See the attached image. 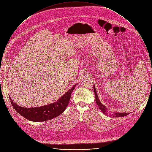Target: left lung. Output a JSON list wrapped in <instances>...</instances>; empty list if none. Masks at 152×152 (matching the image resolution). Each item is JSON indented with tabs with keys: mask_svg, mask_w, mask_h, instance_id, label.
I'll use <instances>...</instances> for the list:
<instances>
[{
	"mask_svg": "<svg viewBox=\"0 0 152 152\" xmlns=\"http://www.w3.org/2000/svg\"><path fill=\"white\" fill-rule=\"evenodd\" d=\"M94 94H95V96H96V103L98 105V106L99 107V109L103 112V114H106V115H107V109L105 106H104L103 104H102V103L100 102L99 99V97H98V96L97 94V92H96V88H95V86L94 85ZM130 113H114L112 115H113V117H124V116H126L128 114H129ZM111 116V115H110Z\"/></svg>",
	"mask_w": 152,
	"mask_h": 152,
	"instance_id": "8db88e82",
	"label": "left lung"
}]
</instances>
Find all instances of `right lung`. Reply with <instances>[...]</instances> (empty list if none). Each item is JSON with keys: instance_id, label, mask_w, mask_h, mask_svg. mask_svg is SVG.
<instances>
[{"instance_id": "right-lung-1", "label": "right lung", "mask_w": 152, "mask_h": 152, "mask_svg": "<svg viewBox=\"0 0 152 152\" xmlns=\"http://www.w3.org/2000/svg\"><path fill=\"white\" fill-rule=\"evenodd\" d=\"M76 85V84L74 85L72 88L56 102L42 106L29 108L21 107L14 103L10 97V99L15 110L26 119L32 121H45L59 116L65 111L69 104L71 94Z\"/></svg>"}]
</instances>
